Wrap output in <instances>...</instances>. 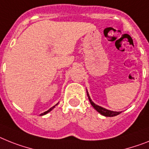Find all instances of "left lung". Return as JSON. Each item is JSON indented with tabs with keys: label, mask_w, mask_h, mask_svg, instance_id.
<instances>
[{
	"label": "left lung",
	"mask_w": 149,
	"mask_h": 149,
	"mask_svg": "<svg viewBox=\"0 0 149 149\" xmlns=\"http://www.w3.org/2000/svg\"><path fill=\"white\" fill-rule=\"evenodd\" d=\"M87 94H88V99H89L90 102H91V104L93 106V107L95 109L98 113L103 115V116H117L119 115L120 113H121V112H116V111H112V110H107L104 107H100V106L97 105L94 103V102L92 101L91 97H90L89 94H88V92L87 91Z\"/></svg>",
	"instance_id": "1"
}]
</instances>
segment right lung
<instances>
[{"instance_id": "1", "label": "right lung", "mask_w": 149, "mask_h": 149, "mask_svg": "<svg viewBox=\"0 0 149 149\" xmlns=\"http://www.w3.org/2000/svg\"><path fill=\"white\" fill-rule=\"evenodd\" d=\"M58 103L57 104H55V106H53V107H51V108H50L49 110H47V111L44 112V113H41V114H40V115H41V116H43V115H45V114L48 113H49V112H50V111H51V110H52V109H53V108H55V106H56V105H58Z\"/></svg>"}]
</instances>
